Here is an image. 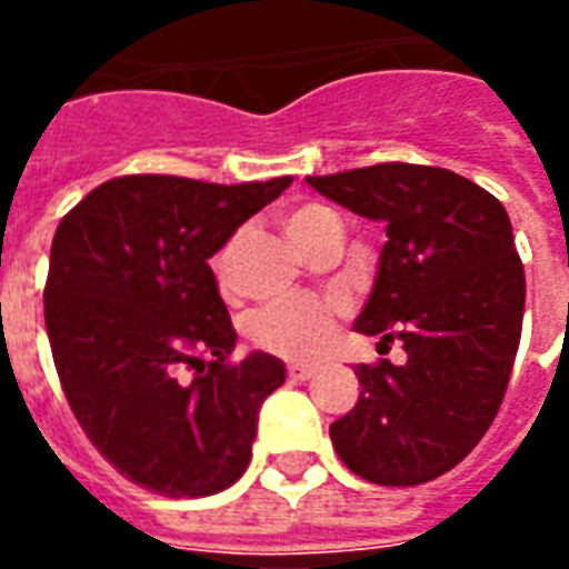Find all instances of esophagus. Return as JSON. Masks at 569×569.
<instances>
[{"instance_id": "34e87169", "label": "esophagus", "mask_w": 569, "mask_h": 569, "mask_svg": "<svg viewBox=\"0 0 569 569\" xmlns=\"http://www.w3.org/2000/svg\"><path fill=\"white\" fill-rule=\"evenodd\" d=\"M286 375H289V380H310L319 375V366H303V363H292L289 369H286Z\"/></svg>"}]
</instances>
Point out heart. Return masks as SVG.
I'll use <instances>...</instances> for the list:
<instances>
[{"instance_id":"heart-1","label":"heart","mask_w":569,"mask_h":569,"mask_svg":"<svg viewBox=\"0 0 569 569\" xmlns=\"http://www.w3.org/2000/svg\"><path fill=\"white\" fill-rule=\"evenodd\" d=\"M330 221H337V212L330 206L301 203L283 214V230L295 248L303 250L312 236ZM232 253H236V239L221 244L212 257V274L221 292L232 289ZM339 316H342V303L333 298L301 295L289 301L268 303L253 312L248 319V339L268 355L283 357V360H312L328 348Z\"/></svg>"}]
</instances>
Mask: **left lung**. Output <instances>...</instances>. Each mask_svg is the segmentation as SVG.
<instances>
[{
  "instance_id": "left-lung-1",
  "label": "left lung",
  "mask_w": 569,
  "mask_h": 569,
  "mask_svg": "<svg viewBox=\"0 0 569 569\" xmlns=\"http://www.w3.org/2000/svg\"><path fill=\"white\" fill-rule=\"evenodd\" d=\"M307 182L387 223L355 328L407 351L401 366H357L363 389L330 425L333 449L372 485L433 481L493 425L520 348L526 274L511 218L490 191L431 164L383 162Z\"/></svg>"
}]
</instances>
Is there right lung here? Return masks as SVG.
I'll return each instance as SVG.
<instances>
[{
	"label": "right lung",
	"mask_w": 569,
	"mask_h": 569,
	"mask_svg": "<svg viewBox=\"0 0 569 569\" xmlns=\"http://www.w3.org/2000/svg\"><path fill=\"white\" fill-rule=\"evenodd\" d=\"M289 182L129 173L58 223L43 289L58 380L102 458L153 493H221L248 469L259 407L286 372L262 351L230 360L209 259Z\"/></svg>",
	"instance_id": "1"
}]
</instances>
